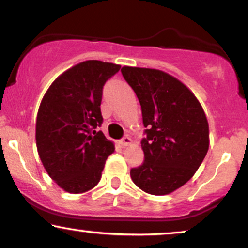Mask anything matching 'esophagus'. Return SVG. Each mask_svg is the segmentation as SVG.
<instances>
[{
  "label": "esophagus",
  "mask_w": 248,
  "mask_h": 248,
  "mask_svg": "<svg viewBox=\"0 0 248 248\" xmlns=\"http://www.w3.org/2000/svg\"><path fill=\"white\" fill-rule=\"evenodd\" d=\"M130 143H131V138L128 136H124V138H121L120 140V144L122 146H127V145H129Z\"/></svg>",
  "instance_id": "1"
}]
</instances>
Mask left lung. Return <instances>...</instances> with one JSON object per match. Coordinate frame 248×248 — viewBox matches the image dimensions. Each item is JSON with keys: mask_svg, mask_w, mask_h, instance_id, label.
Segmentation results:
<instances>
[{"mask_svg": "<svg viewBox=\"0 0 248 248\" xmlns=\"http://www.w3.org/2000/svg\"><path fill=\"white\" fill-rule=\"evenodd\" d=\"M141 107L146 135L144 162L130 170L134 184L167 195L194 176L209 150V124L202 105L183 82L156 69L122 67Z\"/></svg>", "mask_w": 248, "mask_h": 248, "instance_id": "8db88e82", "label": "left lung"}]
</instances>
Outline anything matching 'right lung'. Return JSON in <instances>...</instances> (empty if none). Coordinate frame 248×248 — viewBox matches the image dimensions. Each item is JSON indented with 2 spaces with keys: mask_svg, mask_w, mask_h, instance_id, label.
<instances>
[{
  "mask_svg": "<svg viewBox=\"0 0 248 248\" xmlns=\"http://www.w3.org/2000/svg\"><path fill=\"white\" fill-rule=\"evenodd\" d=\"M120 65L88 60L59 76L43 97L36 120V145L48 176L71 194L94 188L114 152L101 127L103 86Z\"/></svg>",
  "mask_w": 248,
  "mask_h": 248,
  "instance_id": "right-lung-1",
  "label": "right lung"
}]
</instances>
